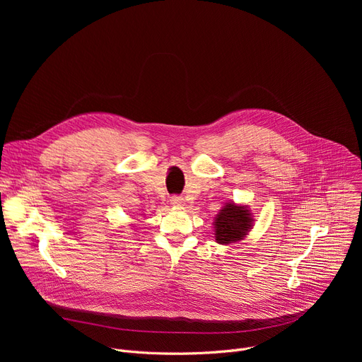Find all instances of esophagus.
I'll list each match as a JSON object with an SVG mask.
<instances>
[{
  "mask_svg": "<svg viewBox=\"0 0 362 362\" xmlns=\"http://www.w3.org/2000/svg\"><path fill=\"white\" fill-rule=\"evenodd\" d=\"M170 204L175 205V206H180V205H183V198L179 197V195H173L170 198Z\"/></svg>",
  "mask_w": 362,
  "mask_h": 362,
  "instance_id": "34e87169",
  "label": "esophagus"
}]
</instances>
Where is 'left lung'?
Returning a JSON list of instances; mask_svg holds the SVG:
<instances>
[{
  "label": "left lung",
  "mask_w": 362,
  "mask_h": 362,
  "mask_svg": "<svg viewBox=\"0 0 362 362\" xmlns=\"http://www.w3.org/2000/svg\"><path fill=\"white\" fill-rule=\"evenodd\" d=\"M252 224L251 214L243 206L227 204L216 218V240L221 245L242 239Z\"/></svg>",
  "instance_id": "1"
}]
</instances>
